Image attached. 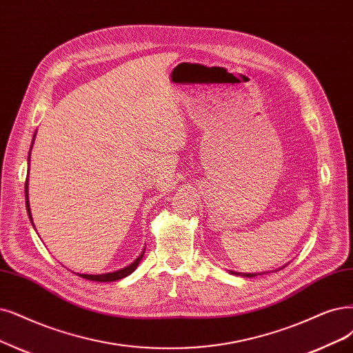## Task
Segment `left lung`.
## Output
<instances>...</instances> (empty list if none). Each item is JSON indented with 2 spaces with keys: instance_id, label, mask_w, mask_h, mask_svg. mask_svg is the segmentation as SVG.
<instances>
[{
  "instance_id": "left-lung-1",
  "label": "left lung",
  "mask_w": 353,
  "mask_h": 353,
  "mask_svg": "<svg viewBox=\"0 0 353 353\" xmlns=\"http://www.w3.org/2000/svg\"><path fill=\"white\" fill-rule=\"evenodd\" d=\"M285 268V266H283ZM283 268H281V269H283ZM230 273H232V275H241V276H245V278H254V276H257L256 273H239V272H232V270H230ZM266 273V272H265ZM265 273H262V275H265ZM269 273V272H268ZM260 275V273H259Z\"/></svg>"
}]
</instances>
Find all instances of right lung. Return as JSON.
Segmentation results:
<instances>
[{
	"label": "right lung",
	"mask_w": 353,
	"mask_h": 353,
	"mask_svg": "<svg viewBox=\"0 0 353 353\" xmlns=\"http://www.w3.org/2000/svg\"><path fill=\"white\" fill-rule=\"evenodd\" d=\"M33 141H34V138H33ZM33 145V143H32ZM32 150V148H30ZM29 159H30V155H29ZM28 180H26V186H24V192H26V208H28V214H29V218H30V221H32V214H30V206H29V196H28ZM33 224V223H32ZM142 256H143V253L135 260V262L132 263V265H129L128 268H123V269H121V270H116V272H113V273H104V275H80L81 278H84V279H88V281H94V282H113V281H119V279H122V278H125V276H128V275H130V273H132L135 269H137V266L139 265V262H141V259H142Z\"/></svg>",
	"instance_id": "right-lung-1"
}]
</instances>
